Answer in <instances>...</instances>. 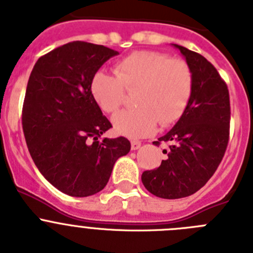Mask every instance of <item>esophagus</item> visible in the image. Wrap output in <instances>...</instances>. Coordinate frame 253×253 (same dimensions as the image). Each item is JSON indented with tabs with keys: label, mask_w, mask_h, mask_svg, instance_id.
<instances>
[{
	"label": "esophagus",
	"mask_w": 253,
	"mask_h": 253,
	"mask_svg": "<svg viewBox=\"0 0 253 253\" xmlns=\"http://www.w3.org/2000/svg\"><path fill=\"white\" fill-rule=\"evenodd\" d=\"M130 144H131V149H133V151H137V149L140 147V144H142V143H140L139 140L134 139V140H131Z\"/></svg>",
	"instance_id": "34e87169"
}]
</instances>
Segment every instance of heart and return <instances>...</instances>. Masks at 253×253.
<instances>
[{
  "instance_id": "obj_1",
  "label": "heart",
  "mask_w": 253,
  "mask_h": 253,
  "mask_svg": "<svg viewBox=\"0 0 253 253\" xmlns=\"http://www.w3.org/2000/svg\"><path fill=\"white\" fill-rule=\"evenodd\" d=\"M114 73L96 72L90 82L91 96L102 111L114 114L126 101L125 90L135 91V106L113 118L115 130L126 137L148 135L157 123L163 128L173 124L191 99L194 76L189 63L166 53L133 51L115 64Z\"/></svg>"
}]
</instances>
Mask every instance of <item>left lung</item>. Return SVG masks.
I'll return each mask as SVG.
<instances>
[{
	"label": "left lung",
	"instance_id": "8db88e82",
	"mask_svg": "<svg viewBox=\"0 0 253 253\" xmlns=\"http://www.w3.org/2000/svg\"><path fill=\"white\" fill-rule=\"evenodd\" d=\"M193 71L194 87L186 110L175 126L153 142L169 143L158 169L144 171L142 182L162 199L193 195L214 175L229 140L231 104L227 84L202 54L173 44Z\"/></svg>",
	"mask_w": 253,
	"mask_h": 253
}]
</instances>
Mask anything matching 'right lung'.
<instances>
[{"label": "right lung", "mask_w": 253, "mask_h": 253, "mask_svg": "<svg viewBox=\"0 0 253 253\" xmlns=\"http://www.w3.org/2000/svg\"><path fill=\"white\" fill-rule=\"evenodd\" d=\"M116 50L72 42L40 57L29 77L22 130L40 173L69 196H90L106 186L116 160L130 142L99 140L113 126L92 99L90 82Z\"/></svg>", "instance_id": "add662e5"}]
</instances>
